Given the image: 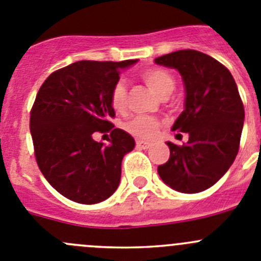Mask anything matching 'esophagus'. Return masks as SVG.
<instances>
[{
  "label": "esophagus",
  "mask_w": 261,
  "mask_h": 261,
  "mask_svg": "<svg viewBox=\"0 0 261 261\" xmlns=\"http://www.w3.org/2000/svg\"><path fill=\"white\" fill-rule=\"evenodd\" d=\"M136 147H138L139 149H148V148L150 147V143L143 142V140H136Z\"/></svg>",
  "instance_id": "esophagus-1"
}]
</instances>
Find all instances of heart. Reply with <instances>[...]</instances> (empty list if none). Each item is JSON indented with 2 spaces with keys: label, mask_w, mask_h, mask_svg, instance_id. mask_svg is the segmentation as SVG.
<instances>
[{
  "label": "heart",
  "mask_w": 261,
  "mask_h": 261,
  "mask_svg": "<svg viewBox=\"0 0 261 261\" xmlns=\"http://www.w3.org/2000/svg\"><path fill=\"white\" fill-rule=\"evenodd\" d=\"M142 79L148 85L150 90L157 96L165 97L169 96L175 89L174 75L166 69L162 68H152L142 73ZM126 87L122 82H117L111 91V104L116 112H123L126 108ZM161 122L153 117L139 116L130 119L125 125V128L131 134L143 140H150L157 136L160 130Z\"/></svg>",
  "instance_id": "b5f03b06"
}]
</instances>
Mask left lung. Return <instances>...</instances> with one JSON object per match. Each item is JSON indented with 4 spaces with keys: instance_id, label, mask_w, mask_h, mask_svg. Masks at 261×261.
Wrapping results in <instances>:
<instances>
[{
    "instance_id": "8db88e82",
    "label": "left lung",
    "mask_w": 261,
    "mask_h": 261,
    "mask_svg": "<svg viewBox=\"0 0 261 261\" xmlns=\"http://www.w3.org/2000/svg\"><path fill=\"white\" fill-rule=\"evenodd\" d=\"M154 62L181 75L184 111L172 131L189 135L186 144L166 143L170 158L158 166V175L175 191L199 193L224 176L238 153L245 109L237 85L221 63L196 50L175 51Z\"/></svg>"
}]
</instances>
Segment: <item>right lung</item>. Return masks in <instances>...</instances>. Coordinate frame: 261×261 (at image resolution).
<instances>
[{
  "mask_svg": "<svg viewBox=\"0 0 261 261\" xmlns=\"http://www.w3.org/2000/svg\"><path fill=\"white\" fill-rule=\"evenodd\" d=\"M123 62L81 60L51 73L31 111V134L41 172L62 196L79 203H99L116 192L121 164L135 147L133 136L114 128L111 91ZM95 132L111 133L110 144L95 142Z\"/></svg>",
  "mask_w": 261,
  "mask_h": 261,
  "instance_id": "1",
  "label": "right lung"
}]
</instances>
